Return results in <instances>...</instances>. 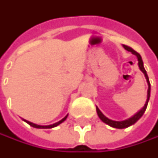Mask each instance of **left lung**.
<instances>
[{
	"mask_svg": "<svg viewBox=\"0 0 158 158\" xmlns=\"http://www.w3.org/2000/svg\"><path fill=\"white\" fill-rule=\"evenodd\" d=\"M123 46H124V48H125L126 50L131 52L133 55H135V56H137V58H138V65H139L140 70L144 73V76H145V78H146V81H147V84H148V90H147V100H146V102H145L143 108L142 110H140L136 114H134L132 117H130V118H128V119H127V120H124V121H114V120H111V119L107 118V117L100 111V109H98V107L96 108V109H97V114H98V117L101 118V120H102V122H104L105 124H107V125H109V126H111V127H115V128H125V127H129V126L135 124L138 120H139V119L143 116V114H144V112H145V110H146V108H147L148 102H149V98H150V92H151V85H150V82H149L148 75H147V73H146V71H145V69H144V67H143V60H142L141 55H140L139 53H137L135 50H133L131 47H129V46H127V45H124V44H123Z\"/></svg>",
	"mask_w": 158,
	"mask_h": 158,
	"instance_id": "obj_1",
	"label": "left lung"
}]
</instances>
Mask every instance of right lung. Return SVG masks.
Segmentation results:
<instances>
[{
  "label": "right lung",
  "mask_w": 158,
  "mask_h": 158,
  "mask_svg": "<svg viewBox=\"0 0 158 158\" xmlns=\"http://www.w3.org/2000/svg\"><path fill=\"white\" fill-rule=\"evenodd\" d=\"M67 116H68V114L63 118V119H61L60 121H58V122H56V123H55V124H53V125H49V126H40V125H36V124H33V123H31V122H30V121H27V120H25V119H23L26 123H28L30 126H31V127H36V128H52V127H56V126H58L60 124H61L62 122H64L65 120H66V118H67Z\"/></svg>",
  "instance_id": "right-lung-1"
}]
</instances>
